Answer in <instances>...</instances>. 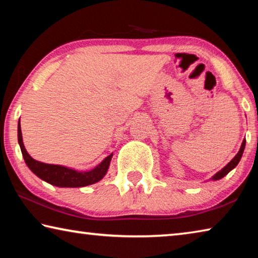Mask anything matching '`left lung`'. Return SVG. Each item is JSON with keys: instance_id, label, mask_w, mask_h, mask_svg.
<instances>
[{"instance_id": "obj_1", "label": "left lung", "mask_w": 258, "mask_h": 258, "mask_svg": "<svg viewBox=\"0 0 258 258\" xmlns=\"http://www.w3.org/2000/svg\"><path fill=\"white\" fill-rule=\"evenodd\" d=\"M244 146H246V140H243L242 141V145H241V148H240V150L237 155H235L234 158L230 161V163L225 166V167H223L221 169L220 172H217L215 175H214L212 177L213 181H217V180H221L222 177H224L226 174H228L230 171H232V169L235 167V166L238 165V163L240 161V159H241L242 157V154H243V150H244Z\"/></svg>"}]
</instances>
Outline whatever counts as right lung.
<instances>
[{
	"mask_svg": "<svg viewBox=\"0 0 258 258\" xmlns=\"http://www.w3.org/2000/svg\"><path fill=\"white\" fill-rule=\"evenodd\" d=\"M18 142L25 163L30 171L35 175L42 178L43 181L60 187H80L99 182L106 175L112 157V154L109 155L101 161V164H99L97 167L89 172H78L75 169L64 167V166L41 163V161L33 159L26 151L23 142V135H21L20 121L18 123Z\"/></svg>",
	"mask_w": 258,
	"mask_h": 258,
	"instance_id": "obj_1",
	"label": "right lung"
}]
</instances>
